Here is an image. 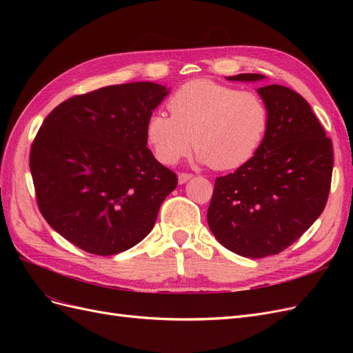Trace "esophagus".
<instances>
[{
    "instance_id": "obj_1",
    "label": "esophagus",
    "mask_w": 353,
    "mask_h": 353,
    "mask_svg": "<svg viewBox=\"0 0 353 353\" xmlns=\"http://www.w3.org/2000/svg\"><path fill=\"white\" fill-rule=\"evenodd\" d=\"M191 178H193V175L191 174H185V172H181L179 175H178V183L179 184H185L187 181H190Z\"/></svg>"
}]
</instances>
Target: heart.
Here are the masks:
<instances>
[{"label": "heart", "mask_w": 353, "mask_h": 353, "mask_svg": "<svg viewBox=\"0 0 353 353\" xmlns=\"http://www.w3.org/2000/svg\"><path fill=\"white\" fill-rule=\"evenodd\" d=\"M170 117L153 113L145 138L154 157L174 165L193 145L197 162L236 169L258 153L270 126V109L254 91L199 79L183 85L168 101Z\"/></svg>", "instance_id": "1"}]
</instances>
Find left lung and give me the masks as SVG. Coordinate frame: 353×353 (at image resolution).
<instances>
[{
    "label": "left lung",
    "mask_w": 353,
    "mask_h": 353,
    "mask_svg": "<svg viewBox=\"0 0 353 353\" xmlns=\"http://www.w3.org/2000/svg\"><path fill=\"white\" fill-rule=\"evenodd\" d=\"M228 81H263L240 73ZM270 109L265 141L248 163L219 176L208 210L216 240L261 259L293 244L321 215L333 174V144L311 105L283 85L258 88Z\"/></svg>",
    "instance_id": "obj_1"
}]
</instances>
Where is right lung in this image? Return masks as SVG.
Listing matches in <instances>:
<instances>
[{
    "instance_id": "add662e5",
    "label": "right lung",
    "mask_w": 353,
    "mask_h": 353,
    "mask_svg": "<svg viewBox=\"0 0 353 353\" xmlns=\"http://www.w3.org/2000/svg\"><path fill=\"white\" fill-rule=\"evenodd\" d=\"M168 94L154 82L110 85L63 101L39 128L29 157L38 208L77 248L110 256L153 230L178 184L145 138Z\"/></svg>"
}]
</instances>
